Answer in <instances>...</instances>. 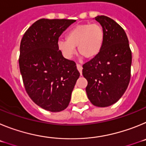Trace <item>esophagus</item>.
<instances>
[{
  "instance_id": "obj_1",
  "label": "esophagus",
  "mask_w": 146,
  "mask_h": 146,
  "mask_svg": "<svg viewBox=\"0 0 146 146\" xmlns=\"http://www.w3.org/2000/svg\"><path fill=\"white\" fill-rule=\"evenodd\" d=\"M77 69H78V71H79V72H80V74H82V66L77 64Z\"/></svg>"
}]
</instances>
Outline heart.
Here are the masks:
<instances>
[{"label": "heart", "instance_id": "obj_1", "mask_svg": "<svg viewBox=\"0 0 146 146\" xmlns=\"http://www.w3.org/2000/svg\"><path fill=\"white\" fill-rule=\"evenodd\" d=\"M104 41V29L97 23L77 25L66 34V40H58V49L64 58H72L77 51L85 58L91 59L101 52Z\"/></svg>", "mask_w": 146, "mask_h": 146}]
</instances>
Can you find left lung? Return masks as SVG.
Wrapping results in <instances>:
<instances>
[{
  "label": "left lung",
  "instance_id": "1",
  "mask_svg": "<svg viewBox=\"0 0 146 146\" xmlns=\"http://www.w3.org/2000/svg\"><path fill=\"white\" fill-rule=\"evenodd\" d=\"M94 19L104 29V44L97 56L82 66V75L90 102L105 108L117 102L128 87L131 52L124 30L116 22L103 15Z\"/></svg>",
  "mask_w": 146,
  "mask_h": 146
}]
</instances>
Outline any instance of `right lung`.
<instances>
[{
  "mask_svg": "<svg viewBox=\"0 0 146 146\" xmlns=\"http://www.w3.org/2000/svg\"><path fill=\"white\" fill-rule=\"evenodd\" d=\"M75 20L40 19L21 40L19 65L28 96L40 108L60 112L68 107L80 77L73 60L58 49V38Z\"/></svg>",
  "mask_w": 146,
  "mask_h": 146,
  "instance_id": "right-lung-1",
  "label": "right lung"
}]
</instances>
